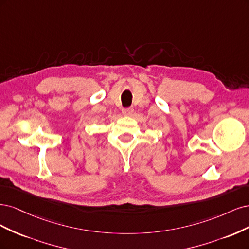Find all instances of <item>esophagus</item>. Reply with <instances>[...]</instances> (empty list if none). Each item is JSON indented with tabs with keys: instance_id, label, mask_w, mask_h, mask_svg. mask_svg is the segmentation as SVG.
Segmentation results:
<instances>
[{
	"instance_id": "esophagus-1",
	"label": "esophagus",
	"mask_w": 249,
	"mask_h": 249,
	"mask_svg": "<svg viewBox=\"0 0 249 249\" xmlns=\"http://www.w3.org/2000/svg\"><path fill=\"white\" fill-rule=\"evenodd\" d=\"M133 111H134V109H133L132 107L124 108V109L122 110V114H123L124 116H131V115L133 114Z\"/></svg>"
}]
</instances>
